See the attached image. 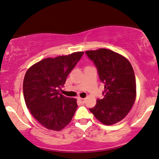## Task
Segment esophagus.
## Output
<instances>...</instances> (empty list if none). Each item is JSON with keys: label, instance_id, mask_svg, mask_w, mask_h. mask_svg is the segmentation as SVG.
Masks as SVG:
<instances>
[{"label": "esophagus", "instance_id": "obj_1", "mask_svg": "<svg viewBox=\"0 0 159 159\" xmlns=\"http://www.w3.org/2000/svg\"><path fill=\"white\" fill-rule=\"evenodd\" d=\"M78 101H80V103H85V98H78Z\"/></svg>", "mask_w": 159, "mask_h": 159}]
</instances>
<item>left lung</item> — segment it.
I'll return each mask as SVG.
<instances>
[{"instance_id": "left-lung-1", "label": "left lung", "mask_w": 159, "mask_h": 159, "mask_svg": "<svg viewBox=\"0 0 159 159\" xmlns=\"http://www.w3.org/2000/svg\"><path fill=\"white\" fill-rule=\"evenodd\" d=\"M97 67L104 84L103 98L89 109L98 120L110 125L122 120L136 98V80L131 63L119 53L107 49L85 52Z\"/></svg>"}]
</instances>
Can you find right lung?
I'll list each match as a JSON object with an SVG mask.
<instances>
[{"instance_id": "add662e5", "label": "right lung", "mask_w": 159, "mask_h": 159, "mask_svg": "<svg viewBox=\"0 0 159 159\" xmlns=\"http://www.w3.org/2000/svg\"><path fill=\"white\" fill-rule=\"evenodd\" d=\"M83 54V52H77L45 58L32 65L25 75L23 94L27 107L47 129L60 131L74 116L77 108L76 99L59 92Z\"/></svg>"}]
</instances>
